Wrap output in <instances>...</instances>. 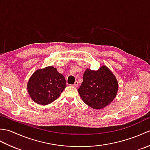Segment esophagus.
Wrapping results in <instances>:
<instances>
[{
	"label": "esophagus",
	"instance_id": "1",
	"mask_svg": "<svg viewBox=\"0 0 150 150\" xmlns=\"http://www.w3.org/2000/svg\"><path fill=\"white\" fill-rule=\"evenodd\" d=\"M78 86H79L78 82H77V81H75V83H74V84H73V86L75 87V88H77V87H78Z\"/></svg>",
	"mask_w": 150,
	"mask_h": 150
}]
</instances>
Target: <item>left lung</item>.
Returning a JSON list of instances; mask_svg holds the SVG:
<instances>
[{
    "label": "left lung",
    "instance_id": "obj_1",
    "mask_svg": "<svg viewBox=\"0 0 150 150\" xmlns=\"http://www.w3.org/2000/svg\"><path fill=\"white\" fill-rule=\"evenodd\" d=\"M118 82L113 73L106 66L97 71L87 69L78 92L84 103L96 110L109 105L115 98Z\"/></svg>",
    "mask_w": 150,
    "mask_h": 150
}]
</instances>
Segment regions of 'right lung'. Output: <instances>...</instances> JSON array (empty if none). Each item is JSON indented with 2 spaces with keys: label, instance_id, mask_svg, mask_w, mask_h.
<instances>
[{
  "label": "right lung",
  "instance_id": "1",
  "mask_svg": "<svg viewBox=\"0 0 150 150\" xmlns=\"http://www.w3.org/2000/svg\"><path fill=\"white\" fill-rule=\"evenodd\" d=\"M66 87L64 75L53 66L37 69L31 76L27 85L31 99L41 105L52 103L60 96Z\"/></svg>",
  "mask_w": 150,
  "mask_h": 150
}]
</instances>
